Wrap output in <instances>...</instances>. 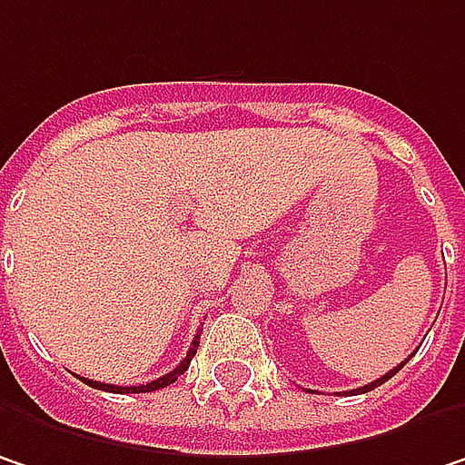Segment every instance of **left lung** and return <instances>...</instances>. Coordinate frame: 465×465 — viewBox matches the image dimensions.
Wrapping results in <instances>:
<instances>
[{"label": "left lung", "instance_id": "8db88e82", "mask_svg": "<svg viewBox=\"0 0 465 465\" xmlns=\"http://www.w3.org/2000/svg\"><path fill=\"white\" fill-rule=\"evenodd\" d=\"M407 361H410V357L404 359V361H401V364H397V367H394V370H389V372H386V375H383V378H378V381H372V383H367V386H361V389H357V391H361V394H364V391H372V389H375V386H381V383H386V381H389V378H391V375H397V372H400L401 367H404V364H407ZM357 391H351V394H357Z\"/></svg>", "mask_w": 465, "mask_h": 465}]
</instances>
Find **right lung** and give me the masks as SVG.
Segmentation results:
<instances>
[{"instance_id":"obj_1","label":"right lung","mask_w":465,"mask_h":465,"mask_svg":"<svg viewBox=\"0 0 465 465\" xmlns=\"http://www.w3.org/2000/svg\"><path fill=\"white\" fill-rule=\"evenodd\" d=\"M196 346H199V335L193 338L186 359H183L173 372H167V375H162V378H156V381H151V383H143V386H111V383H98V381H87V378H82V381H84L87 386H93V389H106V391H114V394H146V391H156V389H164V386L175 383V381L189 370L191 359L196 354Z\"/></svg>"}]
</instances>
